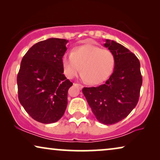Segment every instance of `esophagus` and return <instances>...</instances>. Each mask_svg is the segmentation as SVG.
I'll return each mask as SVG.
<instances>
[{"instance_id":"1","label":"esophagus","mask_w":160,"mask_h":160,"mask_svg":"<svg viewBox=\"0 0 160 160\" xmlns=\"http://www.w3.org/2000/svg\"><path fill=\"white\" fill-rule=\"evenodd\" d=\"M73 85H74V86L77 87L79 89H82L83 88V86H82V84H73Z\"/></svg>"}]
</instances>
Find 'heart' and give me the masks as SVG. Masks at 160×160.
<instances>
[{
	"instance_id": "b5f03b06",
	"label": "heart",
	"mask_w": 160,
	"mask_h": 160,
	"mask_svg": "<svg viewBox=\"0 0 160 160\" xmlns=\"http://www.w3.org/2000/svg\"><path fill=\"white\" fill-rule=\"evenodd\" d=\"M64 73L68 78L76 77L82 68V79L92 84L105 82L113 72L115 58L112 52L87 43L72 50L71 55L62 59Z\"/></svg>"
}]
</instances>
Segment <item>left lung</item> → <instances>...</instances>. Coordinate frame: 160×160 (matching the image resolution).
<instances>
[{
	"mask_svg": "<svg viewBox=\"0 0 160 160\" xmlns=\"http://www.w3.org/2000/svg\"><path fill=\"white\" fill-rule=\"evenodd\" d=\"M103 46L115 58L113 73L104 84L84 87L82 92L100 123L109 125L128 117L136 106L142 85L140 62L128 49L106 39Z\"/></svg>",
	"mask_w": 160,
	"mask_h": 160,
	"instance_id": "1",
	"label": "left lung"
}]
</instances>
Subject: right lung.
Returning <instances> with one entry per match:
<instances>
[{"label": "right lung", "instance_id": "right-lung-1", "mask_svg": "<svg viewBox=\"0 0 160 160\" xmlns=\"http://www.w3.org/2000/svg\"><path fill=\"white\" fill-rule=\"evenodd\" d=\"M68 41L56 38L40 41L22 60L17 78L19 100L41 123L58 122L66 109L68 91L73 85L63 74L62 64Z\"/></svg>", "mask_w": 160, "mask_h": 160}]
</instances>
